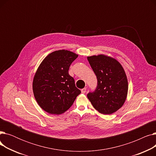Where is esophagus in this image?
<instances>
[{
	"label": "esophagus",
	"mask_w": 156,
	"mask_h": 156,
	"mask_svg": "<svg viewBox=\"0 0 156 156\" xmlns=\"http://www.w3.org/2000/svg\"><path fill=\"white\" fill-rule=\"evenodd\" d=\"M86 91H87V88H82V89L81 90V93H82V94H85L86 92Z\"/></svg>",
	"instance_id": "obj_1"
}]
</instances>
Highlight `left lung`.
<instances>
[{
	"mask_svg": "<svg viewBox=\"0 0 156 156\" xmlns=\"http://www.w3.org/2000/svg\"><path fill=\"white\" fill-rule=\"evenodd\" d=\"M87 59L97 78L95 91L87 95L94 108L103 114L119 109L127 97L128 83L122 65L105 54L88 56Z\"/></svg>",
	"mask_w": 156,
	"mask_h": 156,
	"instance_id": "8db88e82",
	"label": "left lung"
}]
</instances>
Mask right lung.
I'll return each mask as SVG.
<instances>
[{
	"label": "right lung",
	"mask_w": 156,
	"mask_h": 156,
	"mask_svg": "<svg viewBox=\"0 0 156 156\" xmlns=\"http://www.w3.org/2000/svg\"><path fill=\"white\" fill-rule=\"evenodd\" d=\"M78 56L64 49L56 51L39 65L33 80V92L40 107L47 112L55 115L65 112L81 93L68 73Z\"/></svg>",
	"instance_id": "right-lung-1"
}]
</instances>
